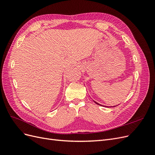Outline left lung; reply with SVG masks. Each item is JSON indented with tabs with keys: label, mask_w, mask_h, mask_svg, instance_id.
<instances>
[{
	"label": "left lung",
	"mask_w": 155,
	"mask_h": 155,
	"mask_svg": "<svg viewBox=\"0 0 155 155\" xmlns=\"http://www.w3.org/2000/svg\"><path fill=\"white\" fill-rule=\"evenodd\" d=\"M95 102V104H96L97 105H100V106H103V107H105V106H104V105H101V104H98V103H97L96 101H94ZM116 106H113V107H116Z\"/></svg>",
	"instance_id": "8db88e82"
}]
</instances>
